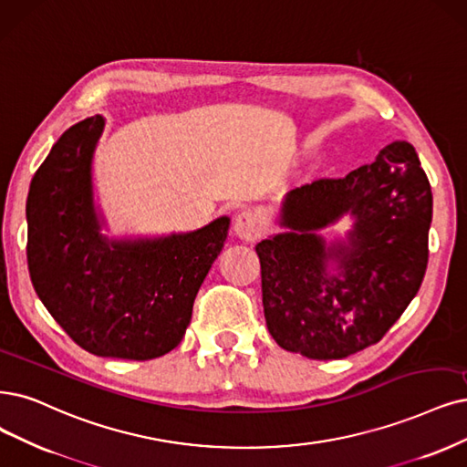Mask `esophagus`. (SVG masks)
I'll return each mask as SVG.
<instances>
[{
    "label": "esophagus",
    "mask_w": 467,
    "mask_h": 467,
    "mask_svg": "<svg viewBox=\"0 0 467 467\" xmlns=\"http://www.w3.org/2000/svg\"><path fill=\"white\" fill-rule=\"evenodd\" d=\"M234 234L240 240H246V243H252V240H257L262 236V219L260 215H255L252 212H243L234 217L233 223Z\"/></svg>",
    "instance_id": "34e87169"
}]
</instances>
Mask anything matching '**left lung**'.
Returning <instances> with one entry per match:
<instances>
[{"label":"left lung","mask_w":467,"mask_h":467,"mask_svg":"<svg viewBox=\"0 0 467 467\" xmlns=\"http://www.w3.org/2000/svg\"><path fill=\"white\" fill-rule=\"evenodd\" d=\"M342 214L353 229L327 245L317 231ZM431 217L429 179L404 140L347 177L290 190L279 221L288 231L255 246L275 342L309 359H340L381 340L421 286Z\"/></svg>","instance_id":"left-lung-1"}]
</instances>
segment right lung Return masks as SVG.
Here are the masks:
<instances>
[{"label":"right lung","instance_id":"1","mask_svg":"<svg viewBox=\"0 0 467 467\" xmlns=\"http://www.w3.org/2000/svg\"><path fill=\"white\" fill-rule=\"evenodd\" d=\"M106 119L67 129L28 190V271L38 298L80 348L101 358L153 359L182 340L229 217L160 238L99 233L92 160Z\"/></svg>","mask_w":467,"mask_h":467}]
</instances>
